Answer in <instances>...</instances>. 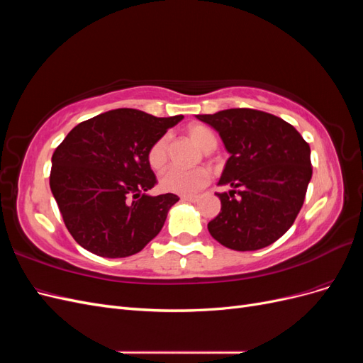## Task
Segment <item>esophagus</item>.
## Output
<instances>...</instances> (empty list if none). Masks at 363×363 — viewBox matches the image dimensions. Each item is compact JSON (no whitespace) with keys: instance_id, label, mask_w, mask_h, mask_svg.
I'll list each match as a JSON object with an SVG mask.
<instances>
[{"instance_id":"esophagus-1","label":"esophagus","mask_w":363,"mask_h":363,"mask_svg":"<svg viewBox=\"0 0 363 363\" xmlns=\"http://www.w3.org/2000/svg\"><path fill=\"white\" fill-rule=\"evenodd\" d=\"M196 200H199V196H195V195H182V201L195 203Z\"/></svg>"}]
</instances>
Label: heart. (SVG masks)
Returning a JSON list of instances; mask_svg holds the SVG:
<instances>
[{
	"mask_svg": "<svg viewBox=\"0 0 363 363\" xmlns=\"http://www.w3.org/2000/svg\"><path fill=\"white\" fill-rule=\"evenodd\" d=\"M186 136H188L194 144L204 152H211L218 145V138L212 128L204 124H191L186 127ZM168 147L169 136H160L155 144H152L147 152V160L151 169L160 171L164 168L168 162ZM211 180V172L207 168L199 167L194 169H179L169 168L160 175V186L163 191L172 194L189 195L199 192Z\"/></svg>",
	"mask_w": 363,
	"mask_h": 363,
	"instance_id": "1",
	"label": "heart"
}]
</instances>
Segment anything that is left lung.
<instances>
[{
  "mask_svg": "<svg viewBox=\"0 0 363 363\" xmlns=\"http://www.w3.org/2000/svg\"><path fill=\"white\" fill-rule=\"evenodd\" d=\"M221 136L230 157L216 192L221 212L207 224L219 244L255 251L288 232L312 179L311 147L289 123L255 108L196 115Z\"/></svg>",
  "mask_w": 363,
  "mask_h": 363,
  "instance_id": "obj_1",
  "label": "left lung"
}]
</instances>
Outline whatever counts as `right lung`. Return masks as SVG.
Returning <instances> with one entry per match:
<instances>
[{
    "label": "right lung",
    "instance_id": "right-lung-1",
    "mask_svg": "<svg viewBox=\"0 0 363 363\" xmlns=\"http://www.w3.org/2000/svg\"><path fill=\"white\" fill-rule=\"evenodd\" d=\"M182 119L116 108L69 131L52 155L50 188L77 244L116 259L159 235L179 196L147 194L157 183L147 152Z\"/></svg>",
    "mask_w": 363,
    "mask_h": 363
}]
</instances>
